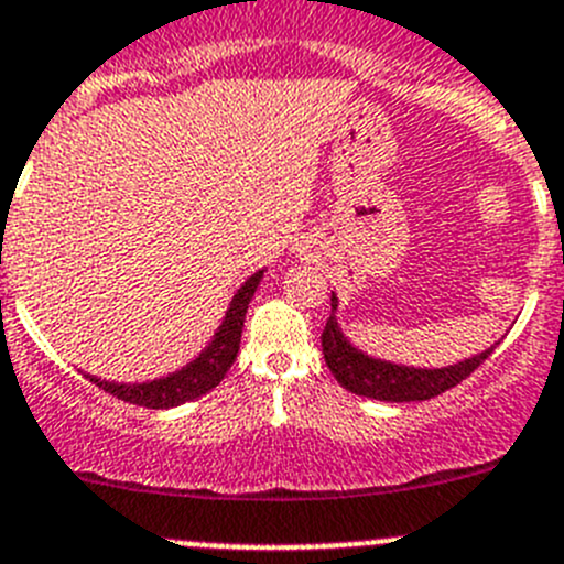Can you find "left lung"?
I'll return each instance as SVG.
<instances>
[{
  "label": "left lung",
  "mask_w": 564,
  "mask_h": 564,
  "mask_svg": "<svg viewBox=\"0 0 564 564\" xmlns=\"http://www.w3.org/2000/svg\"><path fill=\"white\" fill-rule=\"evenodd\" d=\"M336 306H339V297L330 294V317L323 330L325 365H328V370L334 372V378L347 389V392L365 394V398H372V401H429V398H436V394H442L445 389L465 381V378L470 376L478 365H484V359L496 350V345H492L487 347V350H481L478 356H470V359L456 361V365L448 367H434V370L372 359L365 350L350 345V339L341 334L339 323H336Z\"/></svg>",
  "instance_id": "left-lung-1"
}]
</instances>
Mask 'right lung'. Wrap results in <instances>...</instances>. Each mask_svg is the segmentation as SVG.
<instances>
[{
	"instance_id": "add662e5",
	"label": "right lung",
	"mask_w": 564,
	"mask_h": 564,
	"mask_svg": "<svg viewBox=\"0 0 564 564\" xmlns=\"http://www.w3.org/2000/svg\"><path fill=\"white\" fill-rule=\"evenodd\" d=\"M261 278H264V270H258L256 275H250L241 283V289L234 294V300H230V308L225 312V319L217 328V334H214V339L205 345V350L197 359L188 361V365L181 367L177 372H170L166 378H155V381L147 383H116L102 381V378L94 376H88V381L97 383L105 392L116 394L119 401L135 403V406L144 409H172L181 406V403L186 401H194L199 394L210 392V389L223 381L225 372H228L230 365L236 361L247 306H250V300L252 294H256Z\"/></svg>"
}]
</instances>
